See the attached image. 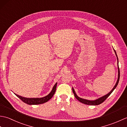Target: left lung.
Here are the masks:
<instances>
[{
    "label": "left lung",
    "instance_id": "1",
    "mask_svg": "<svg viewBox=\"0 0 127 127\" xmlns=\"http://www.w3.org/2000/svg\"><path fill=\"white\" fill-rule=\"evenodd\" d=\"M114 51H115V52L116 53V57H117V58L118 64V59L117 56L116 55V52L115 50H114ZM118 79H117V82H116V85L114 86V87L113 88L112 90L111 91V92H110L108 94H107L106 95H104L103 96H102V97H101V98H99L98 99L95 100H86V99L81 98H80V97L76 95V93H75V91L74 90V88H72V92H73V93L74 94V96H75V98H76L79 101H80L81 102H82V103H83V104H85L90 105H99V104H101L102 102H103L105 100H106L107 98H108V96L110 95V94L112 93V92L113 91H114V90L116 88V87H117V86L118 83V82H119L120 77V69H119V66H118Z\"/></svg>",
    "mask_w": 127,
    "mask_h": 127
}]
</instances>
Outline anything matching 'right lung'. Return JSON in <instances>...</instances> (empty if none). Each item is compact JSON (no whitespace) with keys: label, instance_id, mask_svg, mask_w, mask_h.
<instances>
[{"label":"right lung","instance_id":"obj_1","mask_svg":"<svg viewBox=\"0 0 127 127\" xmlns=\"http://www.w3.org/2000/svg\"><path fill=\"white\" fill-rule=\"evenodd\" d=\"M57 83H56L54 86V87L52 88V91L51 92V93L47 95V96L43 97V98H25V97H22L21 96H20L17 94H15V95L18 97L21 100L23 101L25 103L29 104V105H38V104H41L45 102H47V101L49 100L50 99L52 98V97L53 96L54 94H55L56 90V87Z\"/></svg>","mask_w":127,"mask_h":127}]
</instances>
